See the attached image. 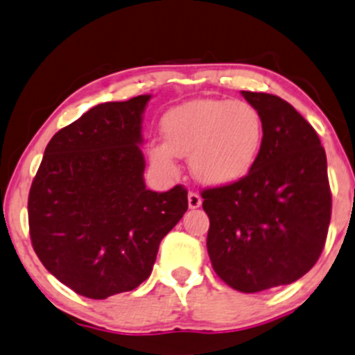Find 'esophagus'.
<instances>
[{
  "label": "esophagus",
  "instance_id": "esophagus-1",
  "mask_svg": "<svg viewBox=\"0 0 355 355\" xmlns=\"http://www.w3.org/2000/svg\"><path fill=\"white\" fill-rule=\"evenodd\" d=\"M202 205V197L197 192H189V207L198 209Z\"/></svg>",
  "mask_w": 355,
  "mask_h": 355
}]
</instances>
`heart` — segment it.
<instances>
[{
    "label": "heart",
    "mask_w": 355,
    "mask_h": 355,
    "mask_svg": "<svg viewBox=\"0 0 355 355\" xmlns=\"http://www.w3.org/2000/svg\"><path fill=\"white\" fill-rule=\"evenodd\" d=\"M163 143H151L150 158L166 173L175 157H189L190 171L205 185L224 187L244 178L258 159L264 124L246 101L200 97L168 109L159 123Z\"/></svg>",
    "instance_id": "heart-1"
}]
</instances>
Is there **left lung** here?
<instances>
[{
    "label": "left lung",
    "instance_id": "8db88e82",
    "mask_svg": "<svg viewBox=\"0 0 355 355\" xmlns=\"http://www.w3.org/2000/svg\"><path fill=\"white\" fill-rule=\"evenodd\" d=\"M241 94L263 118L258 159L236 184L204 190L202 207L214 271L234 290L258 293L313 268L325 246L332 193L325 150L309 121L278 96Z\"/></svg>",
    "mask_w": 355,
    "mask_h": 355
}]
</instances>
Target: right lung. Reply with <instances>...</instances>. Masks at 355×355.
<instances>
[{
	"label": "right lung",
	"instance_id": "add662e5",
	"mask_svg": "<svg viewBox=\"0 0 355 355\" xmlns=\"http://www.w3.org/2000/svg\"><path fill=\"white\" fill-rule=\"evenodd\" d=\"M151 96L103 103L53 135L28 196L32 246L60 283L92 300L151 275L159 243L189 209L182 185L148 190L143 112Z\"/></svg>",
	"mask_w": 355,
	"mask_h": 355
}]
</instances>
